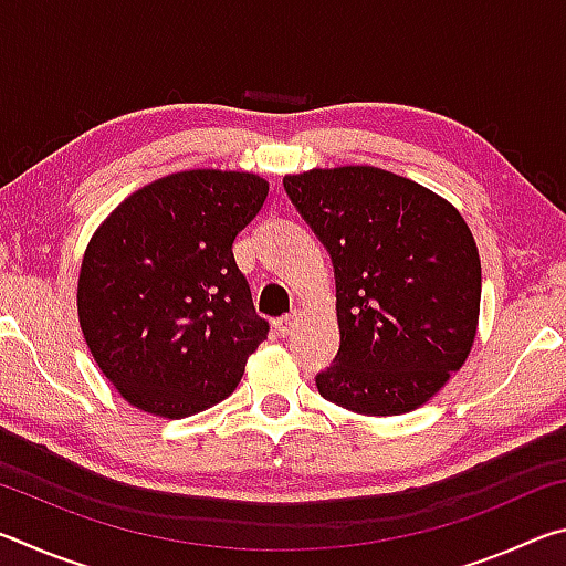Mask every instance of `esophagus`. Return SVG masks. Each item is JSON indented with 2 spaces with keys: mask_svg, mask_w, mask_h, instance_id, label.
Wrapping results in <instances>:
<instances>
[{
  "mask_svg": "<svg viewBox=\"0 0 566 566\" xmlns=\"http://www.w3.org/2000/svg\"><path fill=\"white\" fill-rule=\"evenodd\" d=\"M296 324H300V312H292V314H286V317L276 319L274 329H276V334H280V337H290Z\"/></svg>",
  "mask_w": 566,
  "mask_h": 566,
  "instance_id": "34e87169",
  "label": "esophagus"
}]
</instances>
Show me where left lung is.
I'll return each instance as SVG.
<instances>
[{
  "label": "left lung",
  "instance_id": "obj_1",
  "mask_svg": "<svg viewBox=\"0 0 566 566\" xmlns=\"http://www.w3.org/2000/svg\"><path fill=\"white\" fill-rule=\"evenodd\" d=\"M294 207L327 247L339 352L319 395L354 415L427 405L464 367L479 329L482 262L459 209L407 177L347 165L286 175Z\"/></svg>",
  "mask_w": 566,
  "mask_h": 566
}]
</instances>
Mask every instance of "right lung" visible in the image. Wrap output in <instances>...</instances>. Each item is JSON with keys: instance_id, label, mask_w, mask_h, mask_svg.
I'll use <instances>...</instances> for the list:
<instances>
[{"instance_id": "add662e5", "label": "right lung", "mask_w": 566, "mask_h": 566, "mask_svg": "<svg viewBox=\"0 0 566 566\" xmlns=\"http://www.w3.org/2000/svg\"><path fill=\"white\" fill-rule=\"evenodd\" d=\"M270 181L187 169L149 181L92 234L76 284L84 342L124 401L185 419L237 389L266 322L234 262V237Z\"/></svg>"}]
</instances>
